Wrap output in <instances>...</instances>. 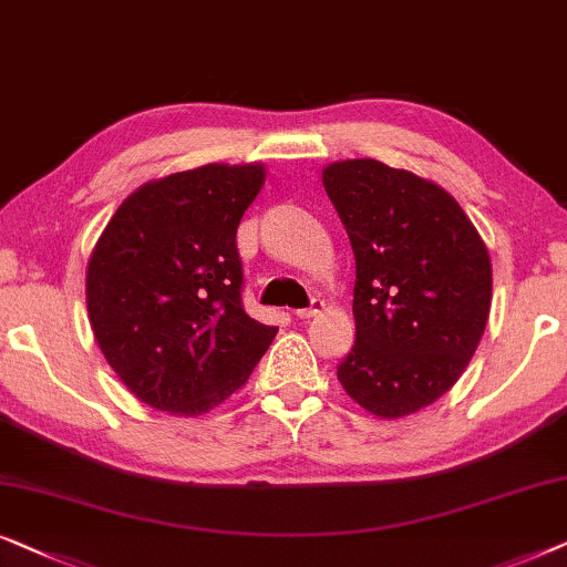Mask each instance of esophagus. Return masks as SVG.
Wrapping results in <instances>:
<instances>
[{
    "instance_id": "34e87169",
    "label": "esophagus",
    "mask_w": 567,
    "mask_h": 567,
    "mask_svg": "<svg viewBox=\"0 0 567 567\" xmlns=\"http://www.w3.org/2000/svg\"><path fill=\"white\" fill-rule=\"evenodd\" d=\"M321 311H323V300L321 298H313L311 306L298 308L296 316H298V319H313V316H319Z\"/></svg>"
}]
</instances>
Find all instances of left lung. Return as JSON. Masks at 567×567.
Wrapping results in <instances>:
<instances>
[{"mask_svg":"<svg viewBox=\"0 0 567 567\" xmlns=\"http://www.w3.org/2000/svg\"><path fill=\"white\" fill-rule=\"evenodd\" d=\"M321 181L358 267L354 344L337 379L375 417H406L462 379L485 334L487 246L454 196L412 171L358 157Z\"/></svg>","mask_w":567,"mask_h":567,"instance_id":"1","label":"left lung"}]
</instances>
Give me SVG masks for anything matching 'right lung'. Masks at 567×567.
I'll return each mask as SVG.
<instances>
[{
    "label": "right lung",
    "mask_w": 567,
    "mask_h": 567,
    "mask_svg": "<svg viewBox=\"0 0 567 567\" xmlns=\"http://www.w3.org/2000/svg\"><path fill=\"white\" fill-rule=\"evenodd\" d=\"M261 163H209L147 181L121 202L87 261L95 342L140 402L196 417L244 386L277 327L240 303L236 230Z\"/></svg>",
    "instance_id": "add662e5"
}]
</instances>
